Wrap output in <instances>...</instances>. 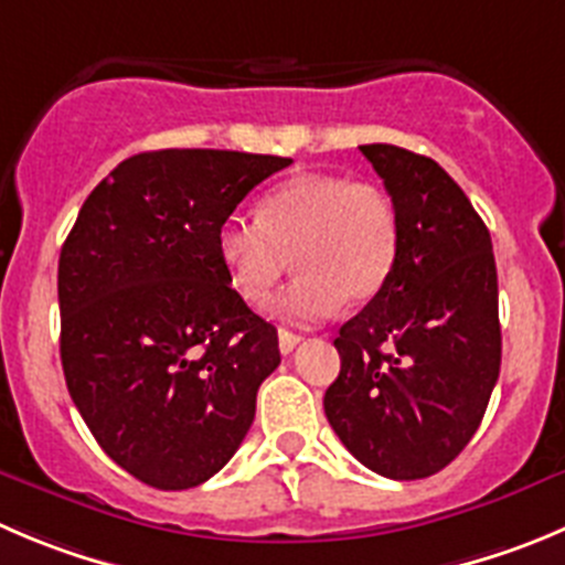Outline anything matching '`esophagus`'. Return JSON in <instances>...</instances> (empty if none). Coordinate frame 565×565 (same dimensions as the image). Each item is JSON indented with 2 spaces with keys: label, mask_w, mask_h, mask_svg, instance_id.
Listing matches in <instances>:
<instances>
[{
  "label": "esophagus",
  "mask_w": 565,
  "mask_h": 565,
  "mask_svg": "<svg viewBox=\"0 0 565 565\" xmlns=\"http://www.w3.org/2000/svg\"><path fill=\"white\" fill-rule=\"evenodd\" d=\"M277 338H279V352H282V354H291L294 349H297L299 343L305 341L299 332H291V330H279Z\"/></svg>",
  "instance_id": "1"
}]
</instances>
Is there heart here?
<instances>
[{
  "instance_id": "b5f03b06",
  "label": "heart",
  "mask_w": 565,
  "mask_h": 565,
  "mask_svg": "<svg viewBox=\"0 0 565 565\" xmlns=\"http://www.w3.org/2000/svg\"><path fill=\"white\" fill-rule=\"evenodd\" d=\"M402 230L394 199L372 182L341 174H299L260 199L257 216L233 213L216 230L230 286L249 305L271 297L282 274L294 279L274 299L277 319L313 324L349 305L372 302L396 268Z\"/></svg>"
}]
</instances>
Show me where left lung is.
I'll return each instance as SVG.
<instances>
[{"label":"left lung","mask_w":565,"mask_h":565,"mask_svg":"<svg viewBox=\"0 0 565 565\" xmlns=\"http://www.w3.org/2000/svg\"><path fill=\"white\" fill-rule=\"evenodd\" d=\"M360 152L394 199L402 244L388 286L338 332L324 413L366 469L422 480L463 452L499 377L491 233L433 158L391 143Z\"/></svg>","instance_id":"1"}]
</instances>
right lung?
Returning a JSON list of instances; mask_svg holds the SVG:
<instances>
[{
    "instance_id": "add662e5",
    "label": "right lung",
    "mask_w": 565,
    "mask_h": 565,
    "mask_svg": "<svg viewBox=\"0 0 565 565\" xmlns=\"http://www.w3.org/2000/svg\"><path fill=\"white\" fill-rule=\"evenodd\" d=\"M291 163L227 149L132 154L90 191L63 244L68 394L107 458L147 486L211 480L279 366L277 330L230 286L216 230Z\"/></svg>"
}]
</instances>
